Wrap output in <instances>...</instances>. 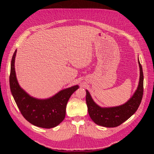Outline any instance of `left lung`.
<instances>
[{
	"label": "left lung",
	"mask_w": 154,
	"mask_h": 154,
	"mask_svg": "<svg viewBox=\"0 0 154 154\" xmlns=\"http://www.w3.org/2000/svg\"><path fill=\"white\" fill-rule=\"evenodd\" d=\"M138 64L140 72L138 87L133 96L122 105L112 107H101L93 100L89 91L86 90L88 112L94 123L105 127H118L136 112L143 95L144 77L139 58Z\"/></svg>",
	"instance_id": "1"
}]
</instances>
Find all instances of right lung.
<instances>
[{
  "label": "right lung",
  "instance_id": "1",
  "mask_svg": "<svg viewBox=\"0 0 154 154\" xmlns=\"http://www.w3.org/2000/svg\"><path fill=\"white\" fill-rule=\"evenodd\" d=\"M17 51L12 57L10 75V86L13 97L19 110L32 124L45 128H51L59 125L64 119L66 107L71 95L79 85L60 91L48 99H37L29 95L19 85L16 78L14 63Z\"/></svg>",
  "mask_w": 154,
  "mask_h": 154
}]
</instances>
